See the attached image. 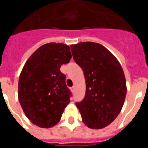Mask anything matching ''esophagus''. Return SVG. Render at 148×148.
<instances>
[{
	"instance_id": "1",
	"label": "esophagus",
	"mask_w": 148,
	"mask_h": 148,
	"mask_svg": "<svg viewBox=\"0 0 148 148\" xmlns=\"http://www.w3.org/2000/svg\"><path fill=\"white\" fill-rule=\"evenodd\" d=\"M70 90H71V91L73 92H75V86H73V87H72L71 88H70Z\"/></svg>"
}]
</instances>
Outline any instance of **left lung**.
Here are the masks:
<instances>
[{
    "label": "left lung",
    "instance_id": "8db88e82",
    "mask_svg": "<svg viewBox=\"0 0 148 148\" xmlns=\"http://www.w3.org/2000/svg\"><path fill=\"white\" fill-rule=\"evenodd\" d=\"M70 47L86 81L84 99L76 103L82 121L91 129L105 127L118 116L125 102L127 86L122 67L100 44L82 42Z\"/></svg>",
    "mask_w": 148,
    "mask_h": 148
}]
</instances>
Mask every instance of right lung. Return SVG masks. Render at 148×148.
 <instances>
[{
	"mask_svg": "<svg viewBox=\"0 0 148 148\" xmlns=\"http://www.w3.org/2000/svg\"><path fill=\"white\" fill-rule=\"evenodd\" d=\"M71 58L69 46L48 43L25 63L18 81V100L33 125L49 128L59 122L71 95L60 68Z\"/></svg>",
	"mask_w": 148,
	"mask_h": 148,
	"instance_id": "right-lung-1",
	"label": "right lung"
}]
</instances>
